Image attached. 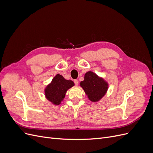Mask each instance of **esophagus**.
Wrapping results in <instances>:
<instances>
[{"label": "esophagus", "mask_w": 153, "mask_h": 153, "mask_svg": "<svg viewBox=\"0 0 153 153\" xmlns=\"http://www.w3.org/2000/svg\"><path fill=\"white\" fill-rule=\"evenodd\" d=\"M74 82H75V85H78V81L77 80H74Z\"/></svg>", "instance_id": "esophagus-1"}]
</instances>
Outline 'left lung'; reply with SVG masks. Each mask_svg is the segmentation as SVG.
Masks as SVG:
<instances>
[{"label":"left lung","mask_w":153,"mask_h":153,"mask_svg":"<svg viewBox=\"0 0 153 153\" xmlns=\"http://www.w3.org/2000/svg\"><path fill=\"white\" fill-rule=\"evenodd\" d=\"M80 85L84 91L87 98L92 102H98L102 99L108 89V83L103 77L91 71L84 75V80L80 82Z\"/></svg>","instance_id":"obj_1"}]
</instances>
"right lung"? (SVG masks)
<instances>
[{
    "label": "right lung",
    "mask_w": 153,
    "mask_h": 153,
    "mask_svg": "<svg viewBox=\"0 0 153 153\" xmlns=\"http://www.w3.org/2000/svg\"><path fill=\"white\" fill-rule=\"evenodd\" d=\"M75 84L72 80H66L62 75L57 74L44 89L45 98L54 105H59L65 98L66 92Z\"/></svg>",
    "instance_id": "right-lung-1"
}]
</instances>
